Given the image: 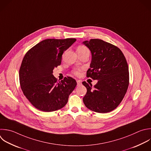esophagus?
<instances>
[{"label": "esophagus", "instance_id": "esophagus-1", "mask_svg": "<svg viewBox=\"0 0 151 151\" xmlns=\"http://www.w3.org/2000/svg\"><path fill=\"white\" fill-rule=\"evenodd\" d=\"M77 86H81V81L80 80H77Z\"/></svg>", "mask_w": 151, "mask_h": 151}]
</instances>
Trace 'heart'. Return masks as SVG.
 Wrapping results in <instances>:
<instances>
[{"instance_id": "b5f03b06", "label": "heart", "mask_w": 151, "mask_h": 151, "mask_svg": "<svg viewBox=\"0 0 151 151\" xmlns=\"http://www.w3.org/2000/svg\"><path fill=\"white\" fill-rule=\"evenodd\" d=\"M88 50V48L84 46V45H80L78 47L77 49V52H83L85 51ZM73 73L77 76H79L81 74V71L79 70H75L74 71H73Z\"/></svg>"}]
</instances>
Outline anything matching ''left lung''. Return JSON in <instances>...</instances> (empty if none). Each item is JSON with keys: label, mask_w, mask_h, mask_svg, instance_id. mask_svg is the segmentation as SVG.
I'll return each instance as SVG.
<instances>
[{"label": "left lung", "mask_w": 151, "mask_h": 151, "mask_svg": "<svg viewBox=\"0 0 151 151\" xmlns=\"http://www.w3.org/2000/svg\"><path fill=\"white\" fill-rule=\"evenodd\" d=\"M83 44L91 53L87 77L98 80L93 87L91 84L82 83L87 90L83 102L93 111L110 112L119 105L128 88L129 74L126 60L118 47L101 40L91 39Z\"/></svg>", "instance_id": "left-lung-1"}]
</instances>
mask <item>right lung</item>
I'll return each instance as SVG.
<instances>
[{"label": "right lung", "instance_id": "add662e5", "mask_svg": "<svg viewBox=\"0 0 151 151\" xmlns=\"http://www.w3.org/2000/svg\"><path fill=\"white\" fill-rule=\"evenodd\" d=\"M76 39H47L31 48L25 55L20 69L19 82L25 96L37 109L50 112L63 108L77 86L65 77L60 82L53 70L61 63L62 55Z\"/></svg>", "mask_w": 151, "mask_h": 151}]
</instances>
